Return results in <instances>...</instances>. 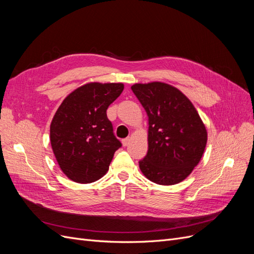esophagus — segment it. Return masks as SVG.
<instances>
[{"label":"esophagus","instance_id":"34e87169","mask_svg":"<svg viewBox=\"0 0 254 254\" xmlns=\"http://www.w3.org/2000/svg\"><path fill=\"white\" fill-rule=\"evenodd\" d=\"M129 142H130V139L129 137H126V139H124V140H122V143H123V146H128V144H129Z\"/></svg>","mask_w":254,"mask_h":254}]
</instances>
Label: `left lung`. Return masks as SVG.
Listing matches in <instances>:
<instances>
[{"label": "left lung", "mask_w": 254, "mask_h": 254, "mask_svg": "<svg viewBox=\"0 0 254 254\" xmlns=\"http://www.w3.org/2000/svg\"><path fill=\"white\" fill-rule=\"evenodd\" d=\"M131 90L148 117V151L139 162L141 172L161 186L183 181L199 163L207 141L194 105L165 82L134 83Z\"/></svg>", "instance_id": "1"}]
</instances>
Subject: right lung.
Instances as JSON below:
<instances>
[{"label":"right lung","instance_id":"1","mask_svg":"<svg viewBox=\"0 0 254 254\" xmlns=\"http://www.w3.org/2000/svg\"><path fill=\"white\" fill-rule=\"evenodd\" d=\"M124 90L119 82H89L61 103L52 120L50 140L64 174L77 183L94 182L108 172L121 146L107 109Z\"/></svg>","mask_w":254,"mask_h":254}]
</instances>
